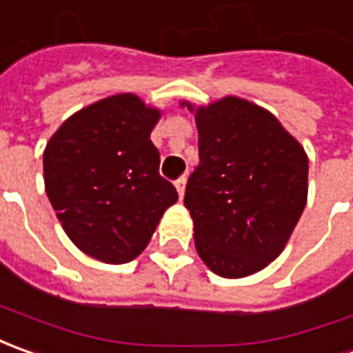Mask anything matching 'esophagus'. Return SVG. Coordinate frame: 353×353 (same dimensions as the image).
<instances>
[{"instance_id": "1", "label": "esophagus", "mask_w": 353, "mask_h": 353, "mask_svg": "<svg viewBox=\"0 0 353 353\" xmlns=\"http://www.w3.org/2000/svg\"><path fill=\"white\" fill-rule=\"evenodd\" d=\"M185 183H188V177H179L176 181V189H177V195H179V199H183V193H185Z\"/></svg>"}]
</instances>
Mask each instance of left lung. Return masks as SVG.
I'll return each instance as SVG.
<instances>
[{
  "instance_id": "obj_1",
  "label": "left lung",
  "mask_w": 353,
  "mask_h": 353,
  "mask_svg": "<svg viewBox=\"0 0 353 353\" xmlns=\"http://www.w3.org/2000/svg\"><path fill=\"white\" fill-rule=\"evenodd\" d=\"M199 165L185 207L199 258L221 277L261 272L283 252L309 193V158L268 109L226 95L195 107Z\"/></svg>"
}]
</instances>
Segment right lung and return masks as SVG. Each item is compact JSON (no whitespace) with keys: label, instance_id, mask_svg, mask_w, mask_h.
<instances>
[{"label":"right lung","instance_id":"add662e5","mask_svg":"<svg viewBox=\"0 0 353 353\" xmlns=\"http://www.w3.org/2000/svg\"><path fill=\"white\" fill-rule=\"evenodd\" d=\"M160 117L139 95L117 93L68 117L46 142V195L68 238L93 260H134L177 201L150 140Z\"/></svg>","mask_w":353,"mask_h":353}]
</instances>
